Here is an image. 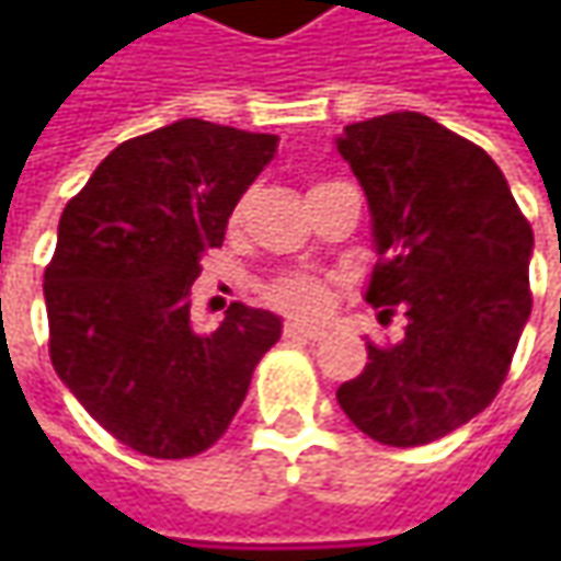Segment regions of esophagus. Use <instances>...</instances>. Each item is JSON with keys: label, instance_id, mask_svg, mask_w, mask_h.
I'll use <instances>...</instances> for the list:
<instances>
[{"label": "esophagus", "instance_id": "obj_1", "mask_svg": "<svg viewBox=\"0 0 561 561\" xmlns=\"http://www.w3.org/2000/svg\"><path fill=\"white\" fill-rule=\"evenodd\" d=\"M284 334L293 336V340H321V336H328V331L318 324H306V321H287Z\"/></svg>", "mask_w": 561, "mask_h": 561}]
</instances>
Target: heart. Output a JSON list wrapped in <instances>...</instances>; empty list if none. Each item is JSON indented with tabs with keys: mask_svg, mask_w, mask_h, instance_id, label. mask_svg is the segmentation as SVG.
<instances>
[{
	"mask_svg": "<svg viewBox=\"0 0 561 561\" xmlns=\"http://www.w3.org/2000/svg\"><path fill=\"white\" fill-rule=\"evenodd\" d=\"M274 299L280 306H287L293 312L312 314L324 309L328 302V287L318 280V277H287L277 290H274Z\"/></svg>",
	"mask_w": 561,
	"mask_h": 561,
	"instance_id": "heart-1",
	"label": "heart"
}]
</instances>
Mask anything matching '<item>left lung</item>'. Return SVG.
Returning <instances> with one entry per match:
<instances>
[{
	"instance_id": "left-lung-1",
	"label": "left lung",
	"mask_w": 561,
	"mask_h": 561,
	"mask_svg": "<svg viewBox=\"0 0 561 561\" xmlns=\"http://www.w3.org/2000/svg\"><path fill=\"white\" fill-rule=\"evenodd\" d=\"M371 211L377 265L365 299L399 306L405 334L368 343V365L336 390L362 434L424 446L462 427L503 387L530 318L534 233L481 146L419 112L343 127Z\"/></svg>"
}]
</instances>
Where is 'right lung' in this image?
Segmentation results:
<instances>
[{"instance_id": "right-lung-1", "label": "right lung", "mask_w": 561, "mask_h": 561, "mask_svg": "<svg viewBox=\"0 0 561 561\" xmlns=\"http://www.w3.org/2000/svg\"><path fill=\"white\" fill-rule=\"evenodd\" d=\"M274 152V134L181 118L121 142L61 211L43 284L55 375L142 456L205 453L280 340V318L243 302L211 334L190 318L199 259Z\"/></svg>"}]
</instances>
